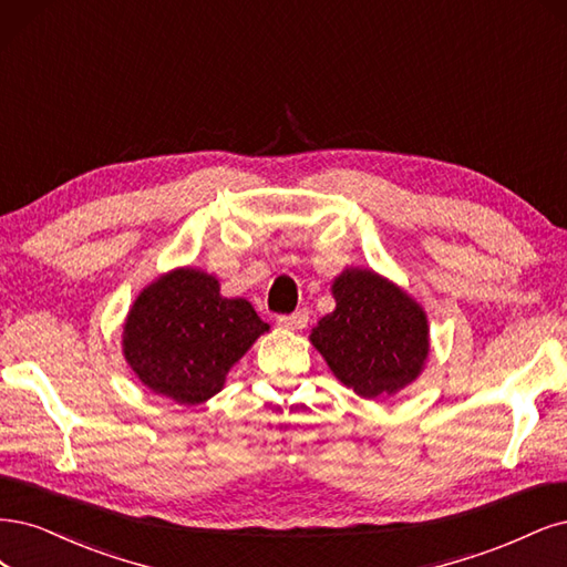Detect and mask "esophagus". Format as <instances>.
<instances>
[{
    "instance_id": "esophagus-1",
    "label": "esophagus",
    "mask_w": 567,
    "mask_h": 567,
    "mask_svg": "<svg viewBox=\"0 0 567 567\" xmlns=\"http://www.w3.org/2000/svg\"><path fill=\"white\" fill-rule=\"evenodd\" d=\"M278 324L285 327V330H303V327L308 324V310L299 308L291 316H280Z\"/></svg>"
}]
</instances>
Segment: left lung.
Here are the masks:
<instances>
[{"instance_id": "obj_1", "label": "left lung", "mask_w": 567, "mask_h": 567, "mask_svg": "<svg viewBox=\"0 0 567 567\" xmlns=\"http://www.w3.org/2000/svg\"><path fill=\"white\" fill-rule=\"evenodd\" d=\"M337 308L310 332L343 386L362 398L403 391L429 358V320L403 289L368 268H346L332 285Z\"/></svg>"}]
</instances>
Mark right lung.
<instances>
[{
  "label": "right lung",
  "mask_w": 567,
  "mask_h": 567,
  "mask_svg": "<svg viewBox=\"0 0 567 567\" xmlns=\"http://www.w3.org/2000/svg\"><path fill=\"white\" fill-rule=\"evenodd\" d=\"M268 324L247 299L221 297L205 270L176 268L136 297L122 351L143 386L178 405H199L224 389L226 374Z\"/></svg>",
  "instance_id": "right-lung-1"
}]
</instances>
